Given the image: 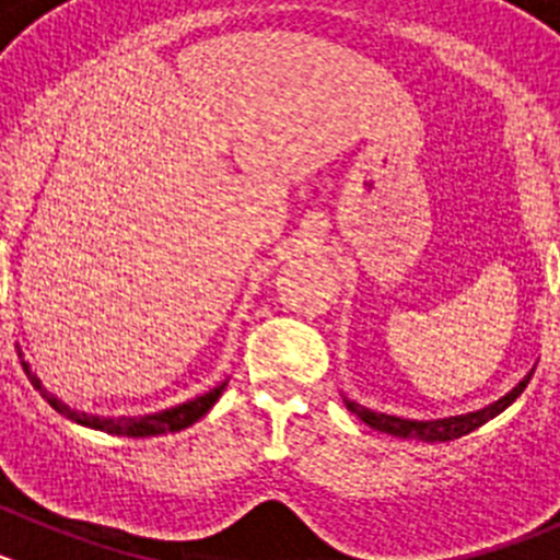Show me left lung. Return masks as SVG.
I'll return each mask as SVG.
<instances>
[{"mask_svg": "<svg viewBox=\"0 0 560 560\" xmlns=\"http://www.w3.org/2000/svg\"><path fill=\"white\" fill-rule=\"evenodd\" d=\"M536 370V368H533ZM533 370L518 381L516 387L511 393H504L502 398L488 404V407L477 409V412H465V415H452V418H434V420H412V418H398V415H387V412H373V409L361 407L355 400L345 398V407L355 415L359 420H364L370 429H378L384 434H393V438H404V440H423V443H446V440H457L463 434L474 432L482 423H488L491 418H497L499 412L511 407L513 400L524 393L527 387V381H530Z\"/></svg>", "mask_w": 560, "mask_h": 560, "instance_id": "left-lung-1", "label": "left lung"}]
</instances>
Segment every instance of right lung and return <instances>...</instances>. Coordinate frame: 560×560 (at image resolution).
I'll use <instances>...</instances> for the list:
<instances>
[{
	"instance_id": "1",
	"label": "right lung",
	"mask_w": 560,
	"mask_h": 560,
	"mask_svg": "<svg viewBox=\"0 0 560 560\" xmlns=\"http://www.w3.org/2000/svg\"><path fill=\"white\" fill-rule=\"evenodd\" d=\"M22 364H24V373H27L30 384H33V387H36L44 398H47V404L56 409L58 415L69 418L72 423H81V427L97 429V432H106V434H122V438H153V434L179 432V429L192 427L196 420L205 418V415L210 412L212 404H215V400L221 398V393L226 389V381H230V378H224L219 387H212L210 393H201V395H196V398L185 400V404L160 409V412L120 415V418H108V415H92V412H81V409L67 407L63 400H58L56 395L44 387L42 378H38V375L33 373V368H30V361H22Z\"/></svg>"
}]
</instances>
